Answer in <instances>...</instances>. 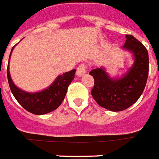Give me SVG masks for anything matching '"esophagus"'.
Returning <instances> with one entry per match:
<instances>
[{"mask_svg":"<svg viewBox=\"0 0 159 159\" xmlns=\"http://www.w3.org/2000/svg\"><path fill=\"white\" fill-rule=\"evenodd\" d=\"M86 73V65L85 64H81L77 68V71H76V75L79 77L83 76L84 74Z\"/></svg>","mask_w":159,"mask_h":159,"instance_id":"obj_1","label":"esophagus"}]
</instances>
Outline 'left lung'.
<instances>
[{"label": "left lung", "mask_w": 159, "mask_h": 159, "mask_svg": "<svg viewBox=\"0 0 159 159\" xmlns=\"http://www.w3.org/2000/svg\"><path fill=\"white\" fill-rule=\"evenodd\" d=\"M123 50L132 55L133 65L120 77H111L105 67L92 70L94 79L92 96L98 104L111 111L127 109L137 102L144 92L148 75V51L132 35H125Z\"/></svg>", "instance_id": "obj_1"}]
</instances>
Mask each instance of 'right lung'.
Returning <instances> with one entry per match:
<instances>
[{
  "label": "right lung",
  "mask_w": 159,
  "mask_h": 159,
  "mask_svg": "<svg viewBox=\"0 0 159 159\" xmlns=\"http://www.w3.org/2000/svg\"><path fill=\"white\" fill-rule=\"evenodd\" d=\"M15 47L11 49L9 57L7 78L15 99L25 110L35 115H43L56 110L64 100L68 86L75 78L76 70L59 75L47 89L34 93L26 92L15 85L10 74V59Z\"/></svg>",
  "instance_id": "add662e5"
}]
</instances>
